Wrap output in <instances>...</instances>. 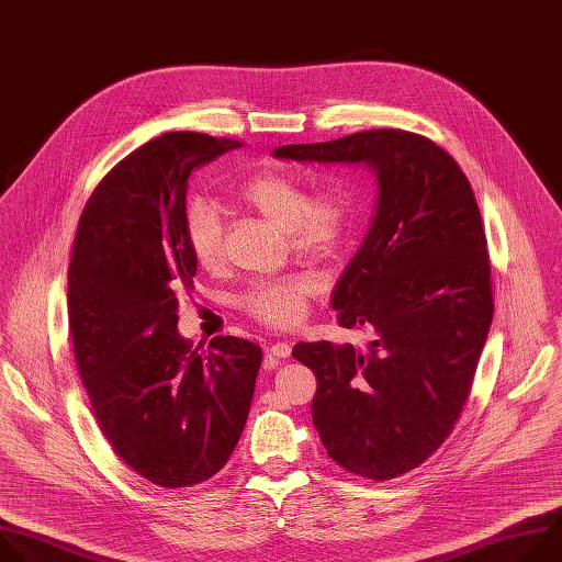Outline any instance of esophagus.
Masks as SVG:
<instances>
[{
  "label": "esophagus",
  "instance_id": "obj_1",
  "mask_svg": "<svg viewBox=\"0 0 562 562\" xmlns=\"http://www.w3.org/2000/svg\"><path fill=\"white\" fill-rule=\"evenodd\" d=\"M270 359H288L292 355V346L288 341H277L268 348Z\"/></svg>",
  "mask_w": 562,
  "mask_h": 562
}]
</instances>
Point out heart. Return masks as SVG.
<instances>
[{"mask_svg": "<svg viewBox=\"0 0 562 562\" xmlns=\"http://www.w3.org/2000/svg\"><path fill=\"white\" fill-rule=\"evenodd\" d=\"M237 199L285 231L294 250L312 257H331L344 248L355 226V203L341 188H323L307 194L305 183L288 172H259L237 188ZM183 231L192 259L214 272L223 266V223L214 205L192 201L183 214ZM316 290L307 274H290L255 283L241 307L257 321L274 327L296 325L305 299Z\"/></svg>", "mask_w": 562, "mask_h": 562, "instance_id": "b5f03b06", "label": "heart"}]
</instances>
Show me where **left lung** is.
Here are the masks:
<instances>
[{
    "label": "left lung",
    "instance_id": "left-lung-1",
    "mask_svg": "<svg viewBox=\"0 0 562 562\" xmlns=\"http://www.w3.org/2000/svg\"><path fill=\"white\" fill-rule=\"evenodd\" d=\"M279 159L366 164L379 183L372 226L331 294L341 327L374 341L299 344L316 374L312 423L344 470L387 481L425 463L470 396L494 316L487 239L461 166L394 128L292 144Z\"/></svg>",
    "mask_w": 562,
    "mask_h": 562
}]
</instances>
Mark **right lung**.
<instances>
[{
    "mask_svg": "<svg viewBox=\"0 0 562 562\" xmlns=\"http://www.w3.org/2000/svg\"><path fill=\"white\" fill-rule=\"evenodd\" d=\"M241 142L166 133L112 168L81 212L68 266L75 359L99 429L117 457L166 490L228 463L248 420L261 348L179 334L194 290L183 231L188 177Z\"/></svg>",
    "mask_w": 562,
    "mask_h": 562,
    "instance_id": "right-lung-1",
    "label": "right lung"
}]
</instances>
